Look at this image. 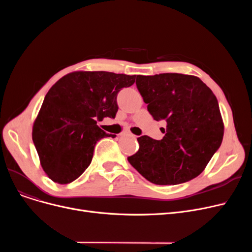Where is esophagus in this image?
<instances>
[{"instance_id":"34e87169","label":"esophagus","mask_w":252,"mask_h":252,"mask_svg":"<svg viewBox=\"0 0 252 252\" xmlns=\"http://www.w3.org/2000/svg\"><path fill=\"white\" fill-rule=\"evenodd\" d=\"M124 135H127V136H130V137H134V135H131L130 133H128V131H126V133Z\"/></svg>"}]
</instances>
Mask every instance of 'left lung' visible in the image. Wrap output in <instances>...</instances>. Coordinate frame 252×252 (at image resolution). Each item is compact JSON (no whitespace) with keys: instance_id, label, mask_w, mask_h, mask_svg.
<instances>
[{"instance_id":"obj_1","label":"left lung","mask_w":252,"mask_h":252,"mask_svg":"<svg viewBox=\"0 0 252 252\" xmlns=\"http://www.w3.org/2000/svg\"><path fill=\"white\" fill-rule=\"evenodd\" d=\"M137 88L155 121H165L164 137L138 138L128 162L149 182L177 185L199 176L220 148L223 123L215 94L197 76L138 75Z\"/></svg>"}]
</instances>
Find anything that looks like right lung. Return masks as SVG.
Here are the masks:
<instances>
[{"label": "right lung", "instance_id": "obj_1", "mask_svg": "<svg viewBox=\"0 0 252 252\" xmlns=\"http://www.w3.org/2000/svg\"><path fill=\"white\" fill-rule=\"evenodd\" d=\"M136 75L107 71H75L53 86L32 127V141L48 177L58 184L76 180L90 165L96 143L106 134L97 126L114 118L116 97Z\"/></svg>", "mask_w": 252, "mask_h": 252}]
</instances>
